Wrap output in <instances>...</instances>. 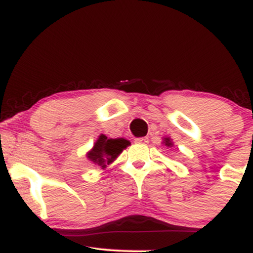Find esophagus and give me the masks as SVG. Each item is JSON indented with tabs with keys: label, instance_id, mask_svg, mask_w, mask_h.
I'll return each instance as SVG.
<instances>
[{
	"label": "esophagus",
	"instance_id": "esophagus-1",
	"mask_svg": "<svg viewBox=\"0 0 253 253\" xmlns=\"http://www.w3.org/2000/svg\"><path fill=\"white\" fill-rule=\"evenodd\" d=\"M135 143L138 144H147L149 143V138L147 136H141V138H136Z\"/></svg>",
	"mask_w": 253,
	"mask_h": 253
}]
</instances>
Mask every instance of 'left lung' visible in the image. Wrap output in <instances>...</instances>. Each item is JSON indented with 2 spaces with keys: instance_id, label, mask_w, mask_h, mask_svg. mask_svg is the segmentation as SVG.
I'll return each mask as SVG.
<instances>
[{
  "instance_id": "1",
  "label": "left lung",
  "mask_w": 253,
  "mask_h": 253,
  "mask_svg": "<svg viewBox=\"0 0 253 253\" xmlns=\"http://www.w3.org/2000/svg\"><path fill=\"white\" fill-rule=\"evenodd\" d=\"M164 144H165V146H168V147L172 146V141L170 140V138H164Z\"/></svg>"
}]
</instances>
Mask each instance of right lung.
<instances>
[{
    "instance_id": "obj_1",
    "label": "right lung",
    "mask_w": 253,
    "mask_h": 253,
    "mask_svg": "<svg viewBox=\"0 0 253 253\" xmlns=\"http://www.w3.org/2000/svg\"><path fill=\"white\" fill-rule=\"evenodd\" d=\"M128 145H130L129 141L124 138L109 139L108 136L101 134L96 143L94 144V147L86 153V157L95 165H98L104 169L107 168V165L113 163Z\"/></svg>"
}]
</instances>
